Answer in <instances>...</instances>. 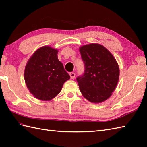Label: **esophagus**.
<instances>
[{"label":"esophagus","mask_w":147,"mask_h":147,"mask_svg":"<svg viewBox=\"0 0 147 147\" xmlns=\"http://www.w3.org/2000/svg\"><path fill=\"white\" fill-rule=\"evenodd\" d=\"M69 75H70V77L71 79H74V77H75V75H76V74H75L73 72H71L69 73Z\"/></svg>","instance_id":"1"}]
</instances>
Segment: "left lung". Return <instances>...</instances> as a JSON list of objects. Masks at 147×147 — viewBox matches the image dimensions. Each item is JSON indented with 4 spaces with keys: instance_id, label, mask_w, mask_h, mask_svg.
<instances>
[{
    "instance_id": "8db88e82",
    "label": "left lung",
    "mask_w": 147,
    "mask_h": 147,
    "mask_svg": "<svg viewBox=\"0 0 147 147\" xmlns=\"http://www.w3.org/2000/svg\"><path fill=\"white\" fill-rule=\"evenodd\" d=\"M80 51L85 66L84 74L76 78L80 91L89 102H102L109 98L118 83V63L100 44L83 45Z\"/></svg>"
}]
</instances>
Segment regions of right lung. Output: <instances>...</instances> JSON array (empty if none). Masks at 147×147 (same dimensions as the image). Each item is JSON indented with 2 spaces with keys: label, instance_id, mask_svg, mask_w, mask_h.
I'll return each instance as SVG.
<instances>
[{
  "label": "right lung",
  "instance_id": "right-lung-1",
  "mask_svg": "<svg viewBox=\"0 0 147 147\" xmlns=\"http://www.w3.org/2000/svg\"><path fill=\"white\" fill-rule=\"evenodd\" d=\"M58 50L49 46L38 49L26 65V85L35 98L48 101L61 91L63 84L70 79L58 59Z\"/></svg>",
  "mask_w": 147,
  "mask_h": 147
}]
</instances>
